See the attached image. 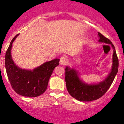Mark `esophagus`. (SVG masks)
<instances>
[{
    "instance_id": "esophagus-1",
    "label": "esophagus",
    "mask_w": 124,
    "mask_h": 124,
    "mask_svg": "<svg viewBox=\"0 0 124 124\" xmlns=\"http://www.w3.org/2000/svg\"><path fill=\"white\" fill-rule=\"evenodd\" d=\"M69 62V60H68L67 57H66L65 56H62L61 57V59H60V63L61 65H65Z\"/></svg>"
}]
</instances>
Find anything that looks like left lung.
<instances>
[{
  "label": "left lung",
  "mask_w": 124,
  "mask_h": 124,
  "mask_svg": "<svg viewBox=\"0 0 124 124\" xmlns=\"http://www.w3.org/2000/svg\"><path fill=\"white\" fill-rule=\"evenodd\" d=\"M99 42L110 44L113 49V65L111 71L103 81L98 84H87L79 78L78 71L69 67L65 68L66 86L69 93L71 97L81 101H91L95 100L102 97L109 89L113 83L116 75L117 73L119 67V60L117 56L115 48L111 41L98 32Z\"/></svg>",
  "instance_id": "left-lung-1"
}]
</instances>
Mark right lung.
Here are the masks:
<instances>
[{
    "instance_id": "right-lung-1",
    "label": "right lung",
    "mask_w": 124,
    "mask_h": 124,
    "mask_svg": "<svg viewBox=\"0 0 124 124\" xmlns=\"http://www.w3.org/2000/svg\"><path fill=\"white\" fill-rule=\"evenodd\" d=\"M16 35L10 42L5 54V69L12 88L19 95L24 97H35L43 94L47 89L48 81L54 68L59 64L60 59L43 63L33 70L18 67L11 57L12 44L18 36Z\"/></svg>"
}]
</instances>
